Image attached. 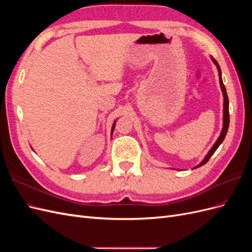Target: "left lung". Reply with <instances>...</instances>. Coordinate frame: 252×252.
<instances>
[{"label": "left lung", "mask_w": 252, "mask_h": 252, "mask_svg": "<svg viewBox=\"0 0 252 252\" xmlns=\"http://www.w3.org/2000/svg\"><path fill=\"white\" fill-rule=\"evenodd\" d=\"M211 59H212V61H213V63H215V64L217 65V67H218L220 88H222L223 94H224V126H223V129H222V132H220V136H219V139L217 140V142L215 143V145H213L212 148H211L210 151L208 152V155L206 156V158L203 159L202 163H201L200 165H197V166L195 167V168H197V167H201L202 165L206 164V163H207V162L209 161V158H211V156H212L213 154H215L216 150L218 149V147L220 145V143H222V142L224 141L225 136H226V133H227V131H228V126H229V101H228L226 88H225V85H224L223 81H222V73H220V66H219L217 61H216L215 59H213V58H211Z\"/></svg>", "instance_id": "obj_1"}]
</instances>
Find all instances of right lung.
I'll return each mask as SVG.
<instances>
[{
  "mask_svg": "<svg viewBox=\"0 0 252 252\" xmlns=\"http://www.w3.org/2000/svg\"><path fill=\"white\" fill-rule=\"evenodd\" d=\"M114 126H116V123H114V124H113V126H112V131H111V132H113V129H114Z\"/></svg>",
  "mask_w": 252,
  "mask_h": 252,
  "instance_id": "1",
  "label": "right lung"
}]
</instances>
